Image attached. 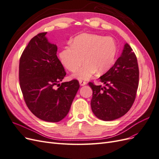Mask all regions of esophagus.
<instances>
[{
	"mask_svg": "<svg viewBox=\"0 0 159 159\" xmlns=\"http://www.w3.org/2000/svg\"><path fill=\"white\" fill-rule=\"evenodd\" d=\"M79 82H80V85H81V86H84V85H85L87 84V82H86V81H82V80H80V81H79Z\"/></svg>",
	"mask_w": 159,
	"mask_h": 159,
	"instance_id": "1",
	"label": "esophagus"
}]
</instances>
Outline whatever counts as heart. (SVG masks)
<instances>
[{
	"mask_svg": "<svg viewBox=\"0 0 159 159\" xmlns=\"http://www.w3.org/2000/svg\"><path fill=\"white\" fill-rule=\"evenodd\" d=\"M117 47L115 40L110 36L84 33L74 38L71 46H66L60 54L61 63L80 80H87L96 72L103 74L113 66L116 58Z\"/></svg>",
	"mask_w": 159,
	"mask_h": 159,
	"instance_id": "heart-1",
	"label": "heart"
}]
</instances>
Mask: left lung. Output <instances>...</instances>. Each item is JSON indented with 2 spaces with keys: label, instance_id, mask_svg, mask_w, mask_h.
<instances>
[{
  "label": "left lung",
  "instance_id": "obj_1",
  "mask_svg": "<svg viewBox=\"0 0 159 159\" xmlns=\"http://www.w3.org/2000/svg\"><path fill=\"white\" fill-rule=\"evenodd\" d=\"M139 78L137 57L126 43L113 66L99 78L105 86L89 83L93 90L91 107L95 116L107 121L126 114L135 99Z\"/></svg>",
  "mask_w": 159,
  "mask_h": 159
}]
</instances>
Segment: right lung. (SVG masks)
I'll use <instances>...</instances> for the list:
<instances>
[{"label": "right lung", "mask_w": 159, "mask_h": 159, "mask_svg": "<svg viewBox=\"0 0 159 159\" xmlns=\"http://www.w3.org/2000/svg\"><path fill=\"white\" fill-rule=\"evenodd\" d=\"M46 34L32 38L22 52L19 81L30 111L43 121L55 123L68 115L80 84L77 80L59 84L66 73L57 57V46L49 42Z\"/></svg>", "instance_id": "obj_1"}]
</instances>
